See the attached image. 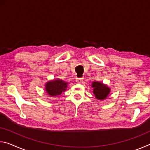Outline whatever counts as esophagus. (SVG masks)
Segmentation results:
<instances>
[{"label": "esophagus", "instance_id": "1", "mask_svg": "<svg viewBox=\"0 0 150 150\" xmlns=\"http://www.w3.org/2000/svg\"><path fill=\"white\" fill-rule=\"evenodd\" d=\"M83 78H77L76 79V82H77V83H81L83 82Z\"/></svg>", "mask_w": 150, "mask_h": 150}]
</instances>
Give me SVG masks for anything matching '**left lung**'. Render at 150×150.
Segmentation results:
<instances>
[{
  "label": "left lung",
  "mask_w": 150,
  "mask_h": 150,
  "mask_svg": "<svg viewBox=\"0 0 150 150\" xmlns=\"http://www.w3.org/2000/svg\"><path fill=\"white\" fill-rule=\"evenodd\" d=\"M92 87L94 88L93 93L95 94V97L97 99H105L110 93V88L100 82H93Z\"/></svg>",
  "instance_id": "8db88e82"
}]
</instances>
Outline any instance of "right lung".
Listing matches in <instances>:
<instances>
[{"mask_svg": "<svg viewBox=\"0 0 150 150\" xmlns=\"http://www.w3.org/2000/svg\"><path fill=\"white\" fill-rule=\"evenodd\" d=\"M67 83L61 79L51 81L45 85V91L51 96H57L65 91Z\"/></svg>", "mask_w": 150, "mask_h": 150, "instance_id": "right-lung-1", "label": "right lung"}]
</instances>
